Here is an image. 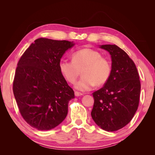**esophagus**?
Here are the masks:
<instances>
[{
    "label": "esophagus",
    "mask_w": 155,
    "mask_h": 155,
    "mask_svg": "<svg viewBox=\"0 0 155 155\" xmlns=\"http://www.w3.org/2000/svg\"><path fill=\"white\" fill-rule=\"evenodd\" d=\"M74 95L76 96H82L83 95V94L82 93H81V92H78V91H75L74 92Z\"/></svg>",
    "instance_id": "1"
}]
</instances>
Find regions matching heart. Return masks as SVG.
<instances>
[{"mask_svg": "<svg viewBox=\"0 0 155 155\" xmlns=\"http://www.w3.org/2000/svg\"><path fill=\"white\" fill-rule=\"evenodd\" d=\"M72 60H61L59 68L64 78L70 83L75 82L80 74V70H82L83 77L74 85L75 88L79 91H90L94 85H103L111 75V62L96 50H78L72 54Z\"/></svg>", "mask_w": 155, "mask_h": 155, "instance_id": "obj_1", "label": "heart"}]
</instances>
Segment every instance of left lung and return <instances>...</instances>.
<instances>
[{"label":"left lung","instance_id":"8db88e82","mask_svg":"<svg viewBox=\"0 0 155 155\" xmlns=\"http://www.w3.org/2000/svg\"><path fill=\"white\" fill-rule=\"evenodd\" d=\"M111 57V73L103 87L94 91L91 117L107 131H115L130 122L137 111L141 84L135 63L116 45L100 46Z\"/></svg>","mask_w":155,"mask_h":155}]
</instances>
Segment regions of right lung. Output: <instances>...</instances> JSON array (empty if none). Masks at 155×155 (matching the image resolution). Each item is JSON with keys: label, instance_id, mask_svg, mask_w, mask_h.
<instances>
[{"label": "right lung", "instance_id": "right-lung-1", "mask_svg": "<svg viewBox=\"0 0 155 155\" xmlns=\"http://www.w3.org/2000/svg\"><path fill=\"white\" fill-rule=\"evenodd\" d=\"M73 41L39 38L20 57L13 91L20 112L31 127L48 130L64 121L74 92L60 72L59 64Z\"/></svg>", "mask_w": 155, "mask_h": 155}]
</instances>
